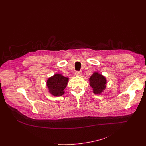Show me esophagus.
<instances>
[{
	"label": "esophagus",
	"instance_id": "obj_1",
	"mask_svg": "<svg viewBox=\"0 0 146 146\" xmlns=\"http://www.w3.org/2000/svg\"><path fill=\"white\" fill-rule=\"evenodd\" d=\"M75 74H76V76H81V75H82V72H81V71H80V72H78V71H76V72H75Z\"/></svg>",
	"mask_w": 146,
	"mask_h": 146
}]
</instances>
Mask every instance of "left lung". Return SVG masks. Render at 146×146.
Listing matches in <instances>:
<instances>
[{
    "instance_id": "8db88e82",
    "label": "left lung",
    "mask_w": 146,
    "mask_h": 146,
    "mask_svg": "<svg viewBox=\"0 0 146 146\" xmlns=\"http://www.w3.org/2000/svg\"><path fill=\"white\" fill-rule=\"evenodd\" d=\"M90 85L95 94H100L106 89V77L98 72H94L89 79Z\"/></svg>"
}]
</instances>
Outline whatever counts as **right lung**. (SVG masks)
Wrapping results in <instances>:
<instances>
[{"mask_svg":"<svg viewBox=\"0 0 146 146\" xmlns=\"http://www.w3.org/2000/svg\"><path fill=\"white\" fill-rule=\"evenodd\" d=\"M68 81V77H64L61 74H55L50 77L47 81V86L50 93L55 96L64 95Z\"/></svg>","mask_w":146,"mask_h":146,"instance_id":"right-lung-1","label":"right lung"}]
</instances>
